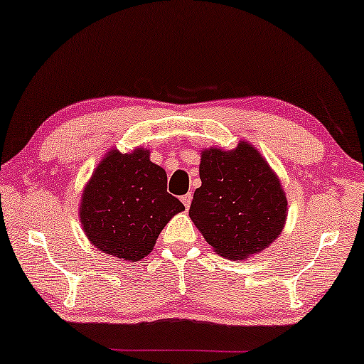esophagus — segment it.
<instances>
[{
    "label": "esophagus",
    "instance_id": "34e87169",
    "mask_svg": "<svg viewBox=\"0 0 364 364\" xmlns=\"http://www.w3.org/2000/svg\"><path fill=\"white\" fill-rule=\"evenodd\" d=\"M191 201H193V194L191 193H188V194H184V196H181V203L184 204V208H189L191 206Z\"/></svg>",
    "mask_w": 364,
    "mask_h": 364
}]
</instances>
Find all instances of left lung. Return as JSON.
I'll list each match as a JSON object with an SVG mask.
<instances>
[{"label": "left lung", "mask_w": 364, "mask_h": 364, "mask_svg": "<svg viewBox=\"0 0 364 364\" xmlns=\"http://www.w3.org/2000/svg\"><path fill=\"white\" fill-rule=\"evenodd\" d=\"M199 178L189 218L214 252L249 259L282 232L289 213L282 183L249 141L240 140L234 150L204 148Z\"/></svg>", "instance_id": "1"}]
</instances>
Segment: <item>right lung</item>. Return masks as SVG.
I'll return each instance as SVG.
<instances>
[{
  "instance_id": "obj_1",
  "label": "right lung",
  "mask_w": 364,
  "mask_h": 364,
  "mask_svg": "<svg viewBox=\"0 0 364 364\" xmlns=\"http://www.w3.org/2000/svg\"><path fill=\"white\" fill-rule=\"evenodd\" d=\"M166 181L148 148L129 153L112 148L82 191L79 216L90 244L127 262L146 257L163 228L184 211L166 191Z\"/></svg>"
}]
</instances>
